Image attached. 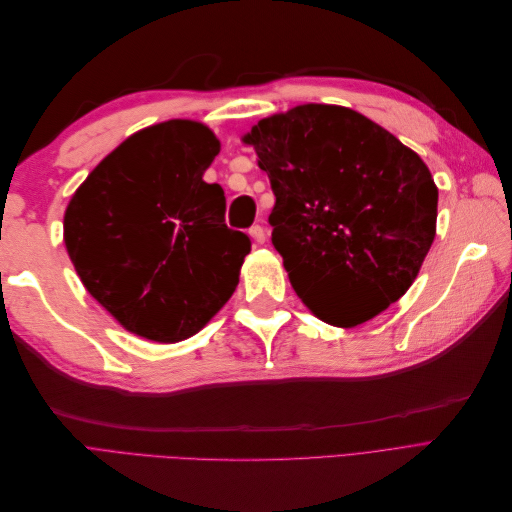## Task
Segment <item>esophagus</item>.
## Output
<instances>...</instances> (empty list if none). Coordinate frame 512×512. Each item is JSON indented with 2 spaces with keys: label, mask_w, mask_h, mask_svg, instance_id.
Listing matches in <instances>:
<instances>
[{
  "label": "esophagus",
  "mask_w": 512,
  "mask_h": 512,
  "mask_svg": "<svg viewBox=\"0 0 512 512\" xmlns=\"http://www.w3.org/2000/svg\"><path fill=\"white\" fill-rule=\"evenodd\" d=\"M250 237H252L256 243H265V241H267V232H265V228H262L260 224H254V226L250 228Z\"/></svg>",
  "instance_id": "34e87169"
}]
</instances>
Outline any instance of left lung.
<instances>
[{"label": "left lung", "mask_w": 512, "mask_h": 512, "mask_svg": "<svg viewBox=\"0 0 512 512\" xmlns=\"http://www.w3.org/2000/svg\"><path fill=\"white\" fill-rule=\"evenodd\" d=\"M243 143L275 194L271 241L320 320L350 329L406 294L438 218V188L418 153L333 104L260 119Z\"/></svg>", "instance_id": "left-lung-1"}]
</instances>
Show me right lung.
<instances>
[{
  "mask_svg": "<svg viewBox=\"0 0 512 512\" xmlns=\"http://www.w3.org/2000/svg\"><path fill=\"white\" fill-rule=\"evenodd\" d=\"M220 153L205 123L170 119L126 138L70 198L64 241L83 286L123 329L158 344L196 335L239 284L252 241L203 181Z\"/></svg>",
  "mask_w": 512,
  "mask_h": 512,
  "instance_id": "1",
  "label": "right lung"
}]
</instances>
